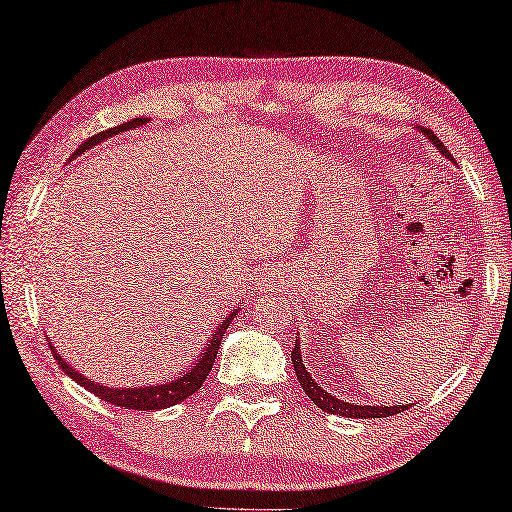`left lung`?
<instances>
[{
	"mask_svg": "<svg viewBox=\"0 0 512 512\" xmlns=\"http://www.w3.org/2000/svg\"><path fill=\"white\" fill-rule=\"evenodd\" d=\"M423 132L429 137V141L436 143V148L443 152L445 157H450V152H447V148L441 143V139L436 137V134L432 130H425ZM292 364H294V371H297V378H299V384L303 387V391L308 393V398L315 402V405L321 409V411H328V414L333 416H346V418H387V416H396L400 414V411H405L409 407L405 405H398V407H369V405H348V402H342L335 396H330V393H326L324 389L319 387V384L312 380V375L306 371V366H303L301 362V348L299 344H294V351H292Z\"/></svg>",
	"mask_w": 512,
	"mask_h": 512,
	"instance_id": "8db88e82",
	"label": "left lung"
}]
</instances>
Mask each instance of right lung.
Segmentation results:
<instances>
[{
    "mask_svg": "<svg viewBox=\"0 0 512 512\" xmlns=\"http://www.w3.org/2000/svg\"><path fill=\"white\" fill-rule=\"evenodd\" d=\"M148 119H143V116H139V119H132L128 123H121L119 128H110V130H103L94 134V137H89L83 146H80L76 150V155H80V152H85L87 148L96 146V143H101L103 139L112 137V134H119L123 130H130V128H137V125H143ZM236 317V312H231V315L222 321L218 333H215L211 337V342L206 344V351L202 353L200 362L195 364V369L191 373H186L184 378H177L175 382H168V384H159V387H141V389H110V387H103V384H96L92 380H87L85 375H80L74 366H69L62 357L56 353V348H53L51 344V351H53V357H56V362L60 364V369L65 371L71 380H76L80 387H85L87 391H92L94 396H98L105 402H110V405H116V407H125V409H139V411H155V409H166V407H173L177 405V402H182L186 398H191L193 393L200 391V387L206 380V375H209V371L213 369V362H215V355H218V348H220V342H222V335L224 330H227V326L231 324V319Z\"/></svg>",
    "mask_w": 512,
    "mask_h": 512,
    "instance_id": "add662e5",
    "label": "right lung"
}]
</instances>
